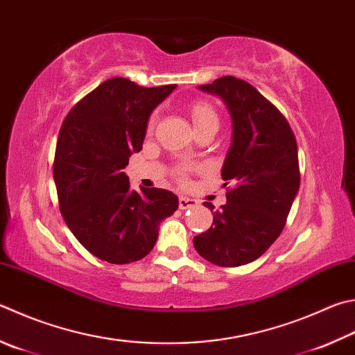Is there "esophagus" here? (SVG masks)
Returning a JSON list of instances; mask_svg holds the SVG:
<instances>
[{"mask_svg": "<svg viewBox=\"0 0 355 355\" xmlns=\"http://www.w3.org/2000/svg\"><path fill=\"white\" fill-rule=\"evenodd\" d=\"M178 206H180V209H191V208H194V206H197V200H192L188 197H180Z\"/></svg>", "mask_w": 355, "mask_h": 355, "instance_id": "obj_1", "label": "esophagus"}]
</instances>
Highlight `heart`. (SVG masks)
<instances>
[{"mask_svg": "<svg viewBox=\"0 0 355 355\" xmlns=\"http://www.w3.org/2000/svg\"><path fill=\"white\" fill-rule=\"evenodd\" d=\"M191 118L196 127L205 121H217V114L214 112V108L208 104H205V102H194V104L191 105ZM153 122H155V118H152L149 121V128L153 127ZM177 175L180 182H184V171L180 169L177 172Z\"/></svg>", "mask_w": 355, "mask_h": 355, "instance_id": "obj_1", "label": "heart"}]
</instances>
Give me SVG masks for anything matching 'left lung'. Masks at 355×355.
I'll return each mask as SVG.
<instances>
[{
    "label": "left lung",
    "instance_id": "8db88e82",
    "mask_svg": "<svg viewBox=\"0 0 355 355\" xmlns=\"http://www.w3.org/2000/svg\"><path fill=\"white\" fill-rule=\"evenodd\" d=\"M198 88L218 96L233 119L222 178L234 188L194 247L218 267H239L266 253L286 227L300 189L298 146L282 113L248 82L223 76Z\"/></svg>",
    "mask_w": 355,
    "mask_h": 355
}]
</instances>
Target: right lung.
Returning <instances> with one entry per match:
<instances>
[{"mask_svg": "<svg viewBox=\"0 0 355 355\" xmlns=\"http://www.w3.org/2000/svg\"><path fill=\"white\" fill-rule=\"evenodd\" d=\"M177 85L155 88L113 77L71 108L57 139L54 182L60 212L89 253L110 263L143 259L159 223L178 208L171 191L130 188L122 169L143 149L147 121Z\"/></svg>", "mask_w": 355, "mask_h": 355, "instance_id": "add662e5", "label": "right lung"}]
</instances>
